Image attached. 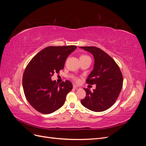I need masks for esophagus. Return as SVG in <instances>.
<instances>
[{"mask_svg":"<svg viewBox=\"0 0 146 146\" xmlns=\"http://www.w3.org/2000/svg\"><path fill=\"white\" fill-rule=\"evenodd\" d=\"M73 88H74V89H75V90H76L80 89V87L78 86H76V85H74V86H73Z\"/></svg>","mask_w":146,"mask_h":146,"instance_id":"obj_1","label":"esophagus"}]
</instances>
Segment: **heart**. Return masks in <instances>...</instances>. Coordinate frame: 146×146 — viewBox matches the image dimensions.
Returning <instances> with one entry per match:
<instances>
[{"label": "heart", "instance_id": "b5f03b06", "mask_svg": "<svg viewBox=\"0 0 146 146\" xmlns=\"http://www.w3.org/2000/svg\"><path fill=\"white\" fill-rule=\"evenodd\" d=\"M85 57H89V56H88L86 55H82V56H81L80 58H85ZM74 80L75 82H79V78L78 77H75L74 78Z\"/></svg>", "mask_w": 146, "mask_h": 146}]
</instances>
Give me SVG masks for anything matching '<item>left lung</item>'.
I'll list each match as a JSON object with an SVG mask.
<instances>
[{
	"mask_svg": "<svg viewBox=\"0 0 146 146\" xmlns=\"http://www.w3.org/2000/svg\"><path fill=\"white\" fill-rule=\"evenodd\" d=\"M91 52L94 57V69L86 82L96 85L91 92L85 88L86 96L81 103L86 108L96 112L103 111L115 103L121 91L123 76L117 64L111 56L100 48L94 46L80 47Z\"/></svg>",
	"mask_w": 146,
	"mask_h": 146,
	"instance_id": "1",
	"label": "left lung"
}]
</instances>
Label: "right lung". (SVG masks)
<instances>
[{
    "label": "right lung",
    "instance_id": "1",
    "mask_svg": "<svg viewBox=\"0 0 146 146\" xmlns=\"http://www.w3.org/2000/svg\"><path fill=\"white\" fill-rule=\"evenodd\" d=\"M76 46H48L30 60L23 74V86L29 103L39 113L50 114L64 105L72 89L69 80L58 84L52 81L55 73L64 68L66 58Z\"/></svg>",
    "mask_w": 146,
    "mask_h": 146
}]
</instances>
